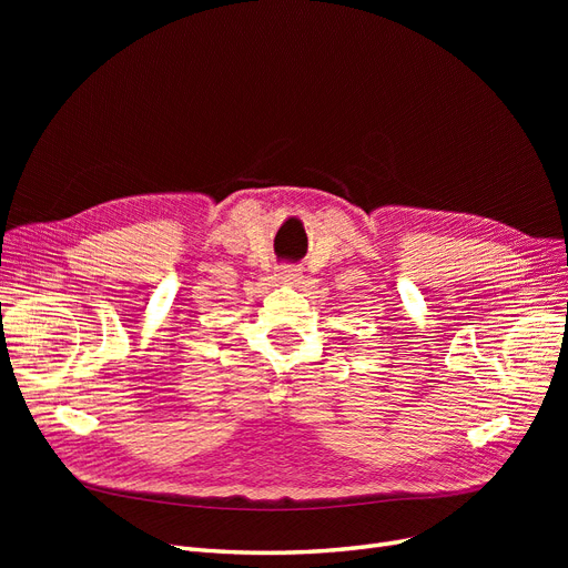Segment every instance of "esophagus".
<instances>
[{
	"mask_svg": "<svg viewBox=\"0 0 568 568\" xmlns=\"http://www.w3.org/2000/svg\"><path fill=\"white\" fill-rule=\"evenodd\" d=\"M278 278L285 283H296L302 278V268H296L294 264H285L278 268Z\"/></svg>",
	"mask_w": 568,
	"mask_h": 568,
	"instance_id": "1",
	"label": "esophagus"
}]
</instances>
